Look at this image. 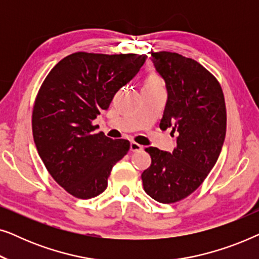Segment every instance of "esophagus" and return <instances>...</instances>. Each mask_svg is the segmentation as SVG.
I'll list each match as a JSON object with an SVG mask.
<instances>
[{"label": "esophagus", "instance_id": "obj_1", "mask_svg": "<svg viewBox=\"0 0 259 259\" xmlns=\"http://www.w3.org/2000/svg\"><path fill=\"white\" fill-rule=\"evenodd\" d=\"M140 150H143V146H141V145L136 143V141H132V143H131V151L137 152V151H140Z\"/></svg>", "mask_w": 259, "mask_h": 259}]
</instances>
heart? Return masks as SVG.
Listing matches in <instances>:
<instances>
[{
  "label": "heart",
  "instance_id": "1",
  "mask_svg": "<svg viewBox=\"0 0 259 259\" xmlns=\"http://www.w3.org/2000/svg\"><path fill=\"white\" fill-rule=\"evenodd\" d=\"M146 87H160V81H159L158 77L151 76L147 79Z\"/></svg>",
  "mask_w": 259,
  "mask_h": 259
}]
</instances>
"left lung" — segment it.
Returning <instances> with one entry per match:
<instances>
[{
    "label": "left lung",
    "instance_id": "left-lung-1",
    "mask_svg": "<svg viewBox=\"0 0 259 259\" xmlns=\"http://www.w3.org/2000/svg\"><path fill=\"white\" fill-rule=\"evenodd\" d=\"M167 90L160 128H171L173 152L147 147L152 162L141 175L144 190L162 204L193 193L221 154L226 133V107L218 80L196 60L178 53H152Z\"/></svg>",
    "mask_w": 259,
    "mask_h": 259
}]
</instances>
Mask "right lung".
<instances>
[{"label":"right lung","instance_id":"obj_1","mask_svg":"<svg viewBox=\"0 0 259 259\" xmlns=\"http://www.w3.org/2000/svg\"><path fill=\"white\" fill-rule=\"evenodd\" d=\"M146 58L73 53L41 84L31 116L34 143L49 175L72 196L90 199L104 192L112 167L128 152V140L94 133L92 121Z\"/></svg>","mask_w":259,"mask_h":259}]
</instances>
